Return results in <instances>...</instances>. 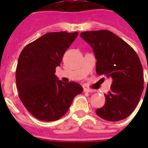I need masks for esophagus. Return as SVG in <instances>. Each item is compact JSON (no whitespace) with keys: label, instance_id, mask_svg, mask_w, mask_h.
<instances>
[{"label":"esophagus","instance_id":"1","mask_svg":"<svg viewBox=\"0 0 148 148\" xmlns=\"http://www.w3.org/2000/svg\"><path fill=\"white\" fill-rule=\"evenodd\" d=\"M95 90H91V89H88V88H84V92H88V93H91L94 92Z\"/></svg>","mask_w":148,"mask_h":148}]
</instances>
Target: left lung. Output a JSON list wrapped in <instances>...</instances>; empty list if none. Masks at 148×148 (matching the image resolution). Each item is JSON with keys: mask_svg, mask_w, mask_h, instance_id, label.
<instances>
[{"mask_svg": "<svg viewBox=\"0 0 148 148\" xmlns=\"http://www.w3.org/2000/svg\"><path fill=\"white\" fill-rule=\"evenodd\" d=\"M81 37L93 48L97 59L96 73L112 78L110 90L104 95L105 103L96 114L108 121L125 119L135 109L144 90L139 57L127 43L110 31H85Z\"/></svg>", "mask_w": 148, "mask_h": 148, "instance_id": "left-lung-1", "label": "left lung"}]
</instances>
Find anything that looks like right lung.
<instances>
[{
    "mask_svg": "<svg viewBox=\"0 0 148 148\" xmlns=\"http://www.w3.org/2000/svg\"><path fill=\"white\" fill-rule=\"evenodd\" d=\"M77 35L78 32L47 33L20 53L16 69L19 97L27 110L40 121L60 119L69 110L74 97L83 90L79 84L64 83L54 74Z\"/></svg>",
    "mask_w": 148,
    "mask_h": 148,
    "instance_id": "obj_1",
    "label": "right lung"
}]
</instances>
